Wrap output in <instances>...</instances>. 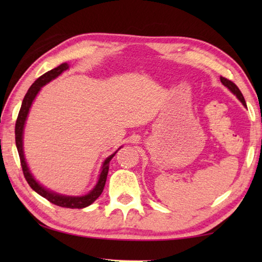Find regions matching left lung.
I'll use <instances>...</instances> for the list:
<instances>
[{
  "label": "left lung",
  "mask_w": 262,
  "mask_h": 262,
  "mask_svg": "<svg viewBox=\"0 0 262 262\" xmlns=\"http://www.w3.org/2000/svg\"><path fill=\"white\" fill-rule=\"evenodd\" d=\"M221 82L223 83V84L229 89V90L233 93V94H235L236 96V98L240 100V101L243 103V105L244 107H247V103H246V100H244V97H243V94L241 93V91H240V89H238L234 83H233L232 81H230V80H227V79H225V77H223V76H221Z\"/></svg>",
  "instance_id": "8db88e82"
}]
</instances>
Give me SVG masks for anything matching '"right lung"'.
Instances as JSON below:
<instances>
[{
	"label": "right lung",
	"mask_w": 262,
	"mask_h": 262,
	"mask_svg": "<svg viewBox=\"0 0 262 262\" xmlns=\"http://www.w3.org/2000/svg\"><path fill=\"white\" fill-rule=\"evenodd\" d=\"M69 69V64L68 63H63L60 64L57 68H55L51 71H48L47 73L42 74L40 77L32 83V85L29 88V90L26 93V96L24 98V101H22L21 108L19 111L18 118H16L15 122V145L16 148H18V153L20 157V162L22 166V171H24V176L26 178L27 182L29 183V186L35 190L38 194H40L41 197L46 198L48 202L53 203L54 205L60 206V207H66V208H84L86 206L91 205L94 200H96L100 194L102 193L103 188L105 185V180H107V176H108V171H109V162L110 160L115 157V154L117 151L111 154L110 157L104 160V162L102 164L101 168V173L99 176V180L97 182V185L94 186L92 190L84 194V196H65V194H59L57 192H54L52 190H48L45 187H42L40 183H39L33 176L31 174V172L28 168L26 159H25V154H24V128L25 124L27 120V116L29 114V109L31 107V104L35 100L36 96L38 92L40 91V89L46 85L47 83L51 82L52 80L56 79L58 75L63 73L64 71Z\"/></svg>",
	"instance_id": "1"
}]
</instances>
